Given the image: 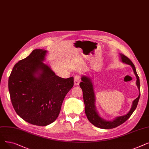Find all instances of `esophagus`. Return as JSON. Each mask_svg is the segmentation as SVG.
I'll use <instances>...</instances> for the list:
<instances>
[{"label":"esophagus","instance_id":"esophagus-1","mask_svg":"<svg viewBox=\"0 0 149 149\" xmlns=\"http://www.w3.org/2000/svg\"><path fill=\"white\" fill-rule=\"evenodd\" d=\"M80 82V76L79 75H76L74 77V85L78 86Z\"/></svg>","mask_w":149,"mask_h":149}]
</instances>
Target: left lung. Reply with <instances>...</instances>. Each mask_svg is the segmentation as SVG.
I'll use <instances>...</instances> for the list:
<instances>
[{"label":"left lung","mask_w":149,"mask_h":149,"mask_svg":"<svg viewBox=\"0 0 149 149\" xmlns=\"http://www.w3.org/2000/svg\"><path fill=\"white\" fill-rule=\"evenodd\" d=\"M120 60L125 64L130 65L134 70V72L136 77V84L138 88L139 94L138 97L133 101L132 107L129 112L124 115L115 117L113 120H106L99 115L95 107V96L94 90H93V84L92 79L88 76L82 75L81 80V82L80 83V86L83 91V100L85 106V113L87 116L88 120L93 126L98 128L103 129H113L126 121L132 115L133 112L136 109L138 101L140 97V83L139 77L136 73V70L135 65L132 61L123 54H120Z\"/></svg>","instance_id":"8db88e82"}]
</instances>
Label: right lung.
Returning a JSON list of instances; mask_svg holds the SVG:
<instances>
[{
    "mask_svg": "<svg viewBox=\"0 0 149 149\" xmlns=\"http://www.w3.org/2000/svg\"><path fill=\"white\" fill-rule=\"evenodd\" d=\"M48 51L36 49L15 64L8 80L13 106L23 120L45 126L57 119L73 77L63 79L43 61Z\"/></svg>",
    "mask_w": 149,
    "mask_h": 149,
    "instance_id": "obj_1",
    "label": "right lung"
}]
</instances>
